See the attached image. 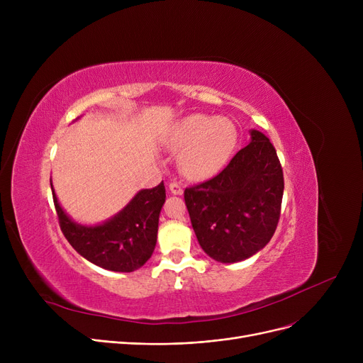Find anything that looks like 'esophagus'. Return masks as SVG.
Segmentation results:
<instances>
[{
	"label": "esophagus",
	"mask_w": 363,
	"mask_h": 363,
	"mask_svg": "<svg viewBox=\"0 0 363 363\" xmlns=\"http://www.w3.org/2000/svg\"><path fill=\"white\" fill-rule=\"evenodd\" d=\"M169 191L172 194H175V196H182L184 188H182V185L179 182H170L169 184Z\"/></svg>",
	"instance_id": "34e87169"
}]
</instances>
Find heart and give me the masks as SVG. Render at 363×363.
Instances as JSON below:
<instances>
[{"label": "heart", "instance_id": "obj_1", "mask_svg": "<svg viewBox=\"0 0 363 363\" xmlns=\"http://www.w3.org/2000/svg\"><path fill=\"white\" fill-rule=\"evenodd\" d=\"M237 143L235 125L226 118L193 114L167 138V147L181 152L179 167L189 179L211 177L228 162Z\"/></svg>", "mask_w": 363, "mask_h": 363}]
</instances>
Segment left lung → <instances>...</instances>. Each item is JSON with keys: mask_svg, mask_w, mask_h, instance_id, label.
<instances>
[{"mask_svg": "<svg viewBox=\"0 0 363 363\" xmlns=\"http://www.w3.org/2000/svg\"><path fill=\"white\" fill-rule=\"evenodd\" d=\"M282 194L277 151L264 133L250 129L249 145L218 177L186 188L184 199L204 253L220 263H235L271 241Z\"/></svg>", "mask_w": 363, "mask_h": 363, "instance_id": "obj_1", "label": "left lung"}]
</instances>
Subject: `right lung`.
I'll use <instances>...</instances> for the list:
<instances>
[{
	"label": "right lung",
	"instance_id": "obj_1",
	"mask_svg": "<svg viewBox=\"0 0 363 363\" xmlns=\"http://www.w3.org/2000/svg\"><path fill=\"white\" fill-rule=\"evenodd\" d=\"M50 184L62 231L88 262L113 272H133L151 257L166 200L163 181L151 189H141L121 212L97 225L74 222L60 206L51 179Z\"/></svg>",
	"mask_w": 363,
	"mask_h": 363
}]
</instances>
